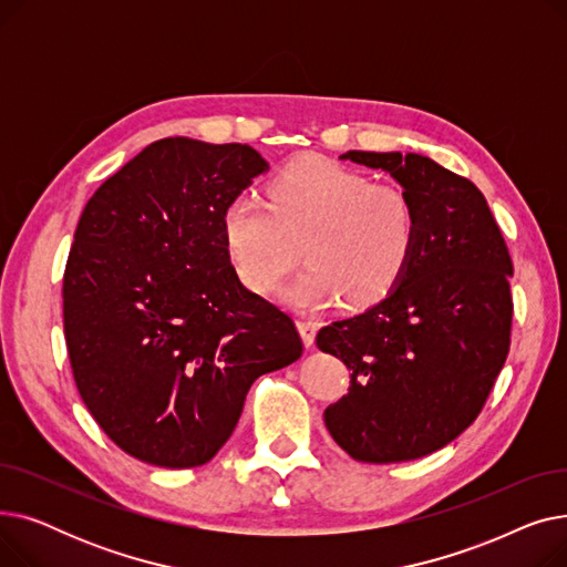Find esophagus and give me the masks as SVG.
<instances>
[{
	"label": "esophagus",
	"instance_id": "34e87169",
	"mask_svg": "<svg viewBox=\"0 0 567 567\" xmlns=\"http://www.w3.org/2000/svg\"><path fill=\"white\" fill-rule=\"evenodd\" d=\"M317 331H319V323L317 321H299V333L306 342V347H312L315 344V338H317Z\"/></svg>",
	"mask_w": 567,
	"mask_h": 567
}]
</instances>
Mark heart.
<instances>
[{
	"instance_id": "heart-1",
	"label": "heart",
	"mask_w": 567,
	"mask_h": 567,
	"mask_svg": "<svg viewBox=\"0 0 567 567\" xmlns=\"http://www.w3.org/2000/svg\"><path fill=\"white\" fill-rule=\"evenodd\" d=\"M419 234V206L402 186L319 156L285 165L266 204L238 197L223 212L231 271L259 296L280 287L303 248L310 268L287 291L299 308L381 303L406 276Z\"/></svg>"
}]
</instances>
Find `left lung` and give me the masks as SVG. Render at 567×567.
I'll return each mask as SVG.
<instances>
[{
  "instance_id": "1",
  "label": "left lung",
  "mask_w": 567,
  "mask_h": 567,
  "mask_svg": "<svg viewBox=\"0 0 567 567\" xmlns=\"http://www.w3.org/2000/svg\"><path fill=\"white\" fill-rule=\"evenodd\" d=\"M342 158L389 172L419 206L421 234L395 291L319 331L317 347L351 370L323 423L359 462L419 460L478 419L508 359L513 259L468 178L419 154Z\"/></svg>"
}]
</instances>
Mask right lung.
Wrapping results in <instances>:
<instances>
[{"mask_svg":"<svg viewBox=\"0 0 567 567\" xmlns=\"http://www.w3.org/2000/svg\"><path fill=\"white\" fill-rule=\"evenodd\" d=\"M268 163L248 144L165 137L86 202L64 271L82 402L124 453L212 462L257 377L301 359L293 319L241 285L223 212Z\"/></svg>","mask_w":567,"mask_h":567,"instance_id":"1","label":"right lung"}]
</instances>
